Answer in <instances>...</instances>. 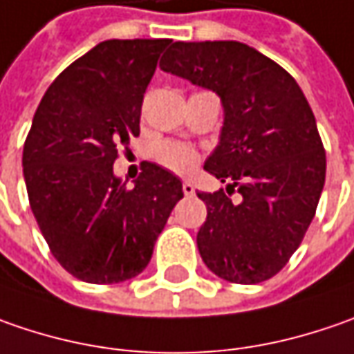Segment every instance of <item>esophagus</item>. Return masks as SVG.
<instances>
[{
	"label": "esophagus",
	"mask_w": 354,
	"mask_h": 354,
	"mask_svg": "<svg viewBox=\"0 0 354 354\" xmlns=\"http://www.w3.org/2000/svg\"><path fill=\"white\" fill-rule=\"evenodd\" d=\"M182 192L186 194V196H194V184L192 182H182Z\"/></svg>",
	"instance_id": "esophagus-1"
}]
</instances>
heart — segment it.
Here are the masks:
<instances>
[{"label": "heart", "mask_w": 354, "mask_h": 354, "mask_svg": "<svg viewBox=\"0 0 354 354\" xmlns=\"http://www.w3.org/2000/svg\"><path fill=\"white\" fill-rule=\"evenodd\" d=\"M152 156L162 168H166L174 174H188L198 164V152L192 147H188L184 142H176V140L158 142L152 148Z\"/></svg>", "instance_id": "1"}]
</instances>
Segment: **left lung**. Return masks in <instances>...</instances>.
<instances>
[{"label":"left lung","instance_id":"left-lung-1","mask_svg":"<svg viewBox=\"0 0 354 354\" xmlns=\"http://www.w3.org/2000/svg\"><path fill=\"white\" fill-rule=\"evenodd\" d=\"M160 69L218 93L223 104L220 145L204 170L242 198L198 194L207 207L196 238L204 263L232 283L271 279L299 248L325 184L309 102L283 67L238 41H176Z\"/></svg>","mask_w":354,"mask_h":354}]
</instances>
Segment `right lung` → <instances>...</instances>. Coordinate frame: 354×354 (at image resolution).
Segmentation results:
<instances>
[{"label": "right lung", "instance_id": "add662e5", "mask_svg": "<svg viewBox=\"0 0 354 354\" xmlns=\"http://www.w3.org/2000/svg\"><path fill=\"white\" fill-rule=\"evenodd\" d=\"M170 39H109L63 71L24 145L29 206L55 259L86 283H120L148 266L182 182L145 162L134 188L115 176L140 134V106Z\"/></svg>", "mask_w": 354, "mask_h": 354}]
</instances>
